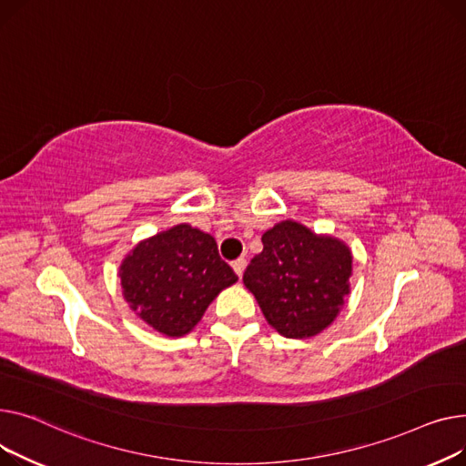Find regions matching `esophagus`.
Wrapping results in <instances>:
<instances>
[{
    "label": "esophagus",
    "instance_id": "obj_1",
    "mask_svg": "<svg viewBox=\"0 0 466 466\" xmlns=\"http://www.w3.org/2000/svg\"><path fill=\"white\" fill-rule=\"evenodd\" d=\"M231 267H233V270H235V275L240 279L242 272H244V267H246V259H244V258H238V259H235V261L231 263Z\"/></svg>",
    "mask_w": 466,
    "mask_h": 466
}]
</instances>
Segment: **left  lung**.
Instances as JSON below:
<instances>
[{"instance_id": "8db88e82", "label": "left lung", "mask_w": 466, "mask_h": 466, "mask_svg": "<svg viewBox=\"0 0 466 466\" xmlns=\"http://www.w3.org/2000/svg\"><path fill=\"white\" fill-rule=\"evenodd\" d=\"M263 252L242 282L268 321L288 339H309L329 327L350 293L351 252L331 237L286 220L261 237Z\"/></svg>"}]
</instances>
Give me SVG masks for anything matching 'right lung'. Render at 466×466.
Segmentation results:
<instances>
[{
  "label": "right lung",
  "mask_w": 466,
  "mask_h": 466,
  "mask_svg": "<svg viewBox=\"0 0 466 466\" xmlns=\"http://www.w3.org/2000/svg\"><path fill=\"white\" fill-rule=\"evenodd\" d=\"M118 275L129 309L167 337L187 335L214 297L238 280L216 240L187 224L141 240Z\"/></svg>",
  "instance_id": "1"
}]
</instances>
